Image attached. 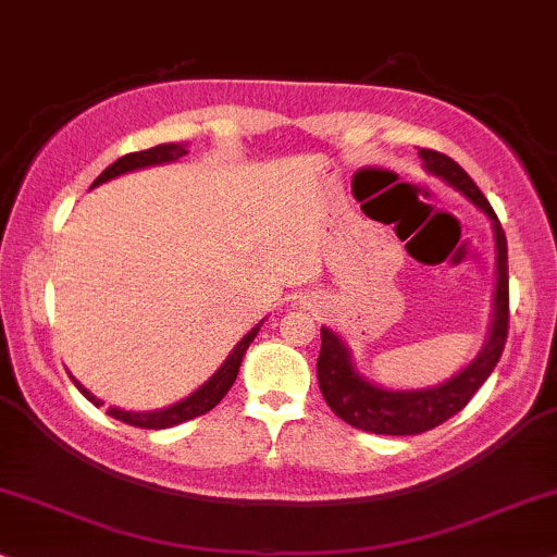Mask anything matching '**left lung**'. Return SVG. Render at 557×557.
<instances>
[{
	"instance_id": "1",
	"label": "left lung",
	"mask_w": 557,
	"mask_h": 557,
	"mask_svg": "<svg viewBox=\"0 0 557 557\" xmlns=\"http://www.w3.org/2000/svg\"><path fill=\"white\" fill-rule=\"evenodd\" d=\"M418 157L423 160L425 173L451 185L491 219L493 237H496V294H493L491 333L475 359L451 380L423 389H384L380 384L363 380L356 372L346 343L331 327H322L318 359L320 393L335 416L351 423L354 429L369 431V434L410 436L449 421L472 400V395L483 387V382L496 369L500 354H504L506 335H509V250H506V235L500 230L496 211L491 209L488 198L480 194L472 177L451 157L434 152V149H421Z\"/></svg>"
}]
</instances>
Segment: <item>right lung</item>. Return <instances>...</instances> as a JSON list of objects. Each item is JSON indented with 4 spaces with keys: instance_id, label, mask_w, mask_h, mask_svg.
<instances>
[{
    "instance_id": "obj_1",
    "label": "right lung",
    "mask_w": 557,
    "mask_h": 557,
    "mask_svg": "<svg viewBox=\"0 0 557 557\" xmlns=\"http://www.w3.org/2000/svg\"><path fill=\"white\" fill-rule=\"evenodd\" d=\"M185 154H188L185 144H160V147L144 149V152L123 154L121 160H115L111 168H106L98 177H95L92 188H95V185L111 181V177H119L123 173H132V170L149 168V164L175 162V160H181V157H185ZM260 325H263V320H260L250 333L243 335V341H239L237 346L232 348V354L226 356V361L216 369L214 376H209V380H206L201 387L196 389V393H190L188 397H185V400L170 405V408H162V410H149V413H134V410L108 408V416H113L115 421L136 425V429H170V425H177V423H183V421H190V418H198V416L209 413V410L214 408V405L222 400L226 393H230L232 384H235L237 372H239V363H243V356H245L247 348H250V343L256 341ZM72 382L77 384V389L87 397L89 403L98 405V408H100L102 403L98 400V397H95L92 393H87V389L82 387V384L74 380V376H72Z\"/></svg>"
}]
</instances>
